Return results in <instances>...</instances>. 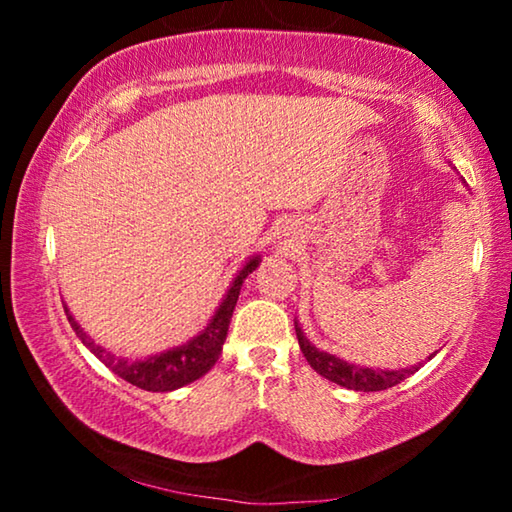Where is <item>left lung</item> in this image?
I'll use <instances>...</instances> for the list:
<instances>
[{
  "mask_svg": "<svg viewBox=\"0 0 512 512\" xmlns=\"http://www.w3.org/2000/svg\"><path fill=\"white\" fill-rule=\"evenodd\" d=\"M296 336H298L302 354H305L309 366L314 368L318 375H323L325 379L334 381V384H339V386L352 388V391H363V393L386 391V388L400 384V381H404L406 377H411L413 372L418 370V366L402 368V370L361 368V366H354V363H348V361H343L339 357H334V354L320 352L318 348H314V345L307 341V336L302 334V329L298 327V323H296ZM431 357H433V354H431Z\"/></svg>",
  "mask_w": 512,
  "mask_h": 512,
  "instance_id": "obj_1",
  "label": "left lung"
}]
</instances>
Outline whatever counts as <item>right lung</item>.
Segmentation results:
<instances>
[{"mask_svg":"<svg viewBox=\"0 0 512 512\" xmlns=\"http://www.w3.org/2000/svg\"><path fill=\"white\" fill-rule=\"evenodd\" d=\"M257 264H259V257H253L244 268H241L239 275L235 277V282H232L228 296L223 298L214 318L210 320V325H207L201 334L194 336L187 345H180L176 350L155 354V357L144 359V361L119 359L115 354L99 348V345H94L90 336L83 332L81 325L76 323L67 307H65V314H67L69 325L74 327L76 336L83 341L85 348H88L94 357H99L103 363H106L115 375L126 379L128 384L142 388V391H151V393L176 391V388L192 384V381H196L198 377H203L205 372L219 361L225 336H228L232 311H235V305L239 300L241 284H244L246 277L255 271Z\"/></svg>","mask_w":512,"mask_h":512,"instance_id":"right-lung-1","label":"right lung"}]
</instances>
